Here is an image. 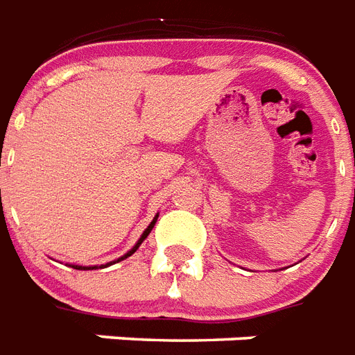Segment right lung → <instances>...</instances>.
Listing matches in <instances>:
<instances>
[{
	"label": "right lung",
	"mask_w": 355,
	"mask_h": 355,
	"mask_svg": "<svg viewBox=\"0 0 355 355\" xmlns=\"http://www.w3.org/2000/svg\"><path fill=\"white\" fill-rule=\"evenodd\" d=\"M156 219H158V214H156V216H155V219H153V221H150V225H149V227L145 228V230H144V234H141V236H139V239H138V241H136V245H134V247L130 248V250H128L127 254H123L121 258L114 259V261H110V263H107V265H71V267H73V269H79V270L103 269V267H108V265H114V263H118V261H121V259L128 258V256H132V254L136 252V250H138V248H139V245H141V243L145 241V237L149 236V234H150V230H153V228H155V225H156Z\"/></svg>",
	"instance_id": "add662e5"
}]
</instances>
